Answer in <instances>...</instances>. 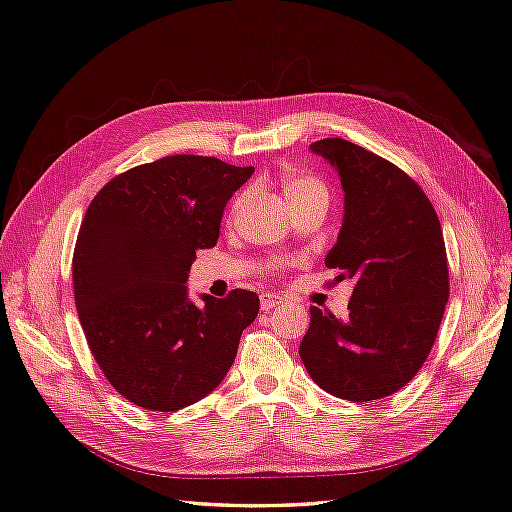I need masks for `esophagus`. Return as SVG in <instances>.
I'll use <instances>...</instances> for the list:
<instances>
[{
    "label": "esophagus",
    "mask_w": 512,
    "mask_h": 512,
    "mask_svg": "<svg viewBox=\"0 0 512 512\" xmlns=\"http://www.w3.org/2000/svg\"><path fill=\"white\" fill-rule=\"evenodd\" d=\"M259 305H262V311H273L282 305V298L280 296H273V293H262V300H259Z\"/></svg>",
    "instance_id": "1"
}]
</instances>
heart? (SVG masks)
<instances>
[{"instance_id": "heart-1", "label": "heart", "mask_w": 512, "mask_h": 512, "mask_svg": "<svg viewBox=\"0 0 512 512\" xmlns=\"http://www.w3.org/2000/svg\"><path fill=\"white\" fill-rule=\"evenodd\" d=\"M280 187L291 210H296V207H302V205H311V203H323V205L329 203L327 185L307 171H298V169L282 171ZM241 205H244V196L239 194L235 201H232V214H237L241 210Z\"/></svg>"}]
</instances>
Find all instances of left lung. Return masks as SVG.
<instances>
[{
    "label": "left lung",
    "instance_id": "left-lung-1",
    "mask_svg": "<svg viewBox=\"0 0 512 512\" xmlns=\"http://www.w3.org/2000/svg\"><path fill=\"white\" fill-rule=\"evenodd\" d=\"M311 151L341 176L343 228L325 266L354 289L345 320L309 309L300 359L329 395L381 400L418 375L436 341L449 298L443 230L427 194L393 162L341 137Z\"/></svg>",
    "mask_w": 512,
    "mask_h": 512
}]
</instances>
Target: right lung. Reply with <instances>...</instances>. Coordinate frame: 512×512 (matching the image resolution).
Here are the masks:
<instances>
[{"mask_svg":"<svg viewBox=\"0 0 512 512\" xmlns=\"http://www.w3.org/2000/svg\"><path fill=\"white\" fill-rule=\"evenodd\" d=\"M253 171L167 155L119 173L92 198L72 259L74 300L94 361L128 402L178 411L210 395L235 361L259 296L235 289L194 305L185 284Z\"/></svg>","mask_w":512,"mask_h":512,"instance_id":"obj_1","label":"right lung"}]
</instances>
